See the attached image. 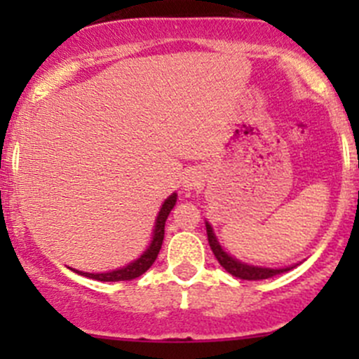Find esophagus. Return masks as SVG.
Listing matches in <instances>:
<instances>
[{"instance_id": "1", "label": "esophagus", "mask_w": 359, "mask_h": 359, "mask_svg": "<svg viewBox=\"0 0 359 359\" xmlns=\"http://www.w3.org/2000/svg\"><path fill=\"white\" fill-rule=\"evenodd\" d=\"M182 186L184 189H196L198 186H200V175H198L196 172H187L186 177H184L182 180Z\"/></svg>"}]
</instances>
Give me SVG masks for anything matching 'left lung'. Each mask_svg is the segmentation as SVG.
I'll return each instance as SVG.
<instances>
[{"instance_id":"left-lung-1","label":"left lung","mask_w":359,"mask_h":359,"mask_svg":"<svg viewBox=\"0 0 359 359\" xmlns=\"http://www.w3.org/2000/svg\"><path fill=\"white\" fill-rule=\"evenodd\" d=\"M206 234H208L210 248H212L213 255H215V259L219 260L220 266H222L229 274L240 278V280H248V281L267 280V278H273V276H276V274L287 273V271L293 269V266L292 267H278V269L276 267L273 269V267L250 266V264H245V262H241V260L231 257L226 250L220 247V243L217 241V236L213 234L212 226H210L208 222H206Z\"/></svg>"}]
</instances>
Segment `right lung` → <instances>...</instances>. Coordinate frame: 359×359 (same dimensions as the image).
I'll return each mask as SVG.
<instances>
[{"label":"right lung","mask_w":359,"mask_h":359,"mask_svg":"<svg viewBox=\"0 0 359 359\" xmlns=\"http://www.w3.org/2000/svg\"><path fill=\"white\" fill-rule=\"evenodd\" d=\"M175 203H177V193H173L170 194V196L165 200V203L161 205V210H159L158 219H156V226H154V231H153V240H151L149 247H147L146 252H144L139 259L126 264L125 267L109 271V273H83V271H76V273L81 274V276L92 278V280H97V281H130V280H135V278H139L140 274L146 273V271L153 266L159 250H161L163 238H165V222L166 219H168L172 208L175 206Z\"/></svg>","instance_id":"obj_1"}]
</instances>
